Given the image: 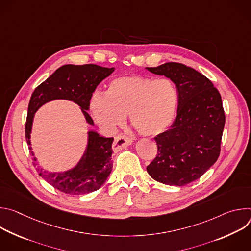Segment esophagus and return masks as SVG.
Instances as JSON below:
<instances>
[{
	"label": "esophagus",
	"mask_w": 251,
	"mask_h": 251,
	"mask_svg": "<svg viewBox=\"0 0 251 251\" xmlns=\"http://www.w3.org/2000/svg\"><path fill=\"white\" fill-rule=\"evenodd\" d=\"M132 140L128 137H126L125 135H118L115 137L114 143H113V151L114 152H118L128 146H130L132 144Z\"/></svg>",
	"instance_id": "esophagus-1"
}]
</instances>
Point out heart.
Wrapping results in <instances>:
<instances>
[{
  "label": "heart",
  "instance_id": "obj_1",
  "mask_svg": "<svg viewBox=\"0 0 251 251\" xmlns=\"http://www.w3.org/2000/svg\"><path fill=\"white\" fill-rule=\"evenodd\" d=\"M177 102V90L170 78L128 75L111 80L106 94L94 93L90 111L95 121L109 131L123 125L129 114L139 133L154 137L172 125Z\"/></svg>",
  "mask_w": 251,
  "mask_h": 251
}]
</instances>
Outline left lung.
<instances>
[{
	"label": "left lung",
	"mask_w": 251,
	"mask_h": 251,
	"mask_svg": "<svg viewBox=\"0 0 251 251\" xmlns=\"http://www.w3.org/2000/svg\"><path fill=\"white\" fill-rule=\"evenodd\" d=\"M146 69L170 78L178 93L176 117L169 130L154 138L158 154L147 172L159 183L185 186L200 178L220 156L226 123L222 96L207 77L183 63Z\"/></svg>",
	"instance_id": "8db88e82"
}]
</instances>
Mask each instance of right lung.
<instances>
[{
    "mask_svg": "<svg viewBox=\"0 0 251 251\" xmlns=\"http://www.w3.org/2000/svg\"><path fill=\"white\" fill-rule=\"evenodd\" d=\"M114 67H102L96 64L75 65L65 64L54 73L31 94L25 122V139L31 151L30 133L34 113L44 104L65 99L74 101L90 125L94 122L86 110H89L90 99L97 85L109 76ZM87 146L77 165L65 172H49L44 170L33 157V165L38 166L40 176L56 190L67 195H84L100 189L112 171V143L113 138L99 136L95 131H88Z\"/></svg>",
    "mask_w": 251,
    "mask_h": 251,
    "instance_id": "obj_1",
    "label": "right lung"
}]
</instances>
